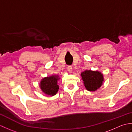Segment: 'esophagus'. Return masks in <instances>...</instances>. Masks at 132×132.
Segmentation results:
<instances>
[{
  "instance_id": "obj_1",
  "label": "esophagus",
  "mask_w": 132,
  "mask_h": 132,
  "mask_svg": "<svg viewBox=\"0 0 132 132\" xmlns=\"http://www.w3.org/2000/svg\"><path fill=\"white\" fill-rule=\"evenodd\" d=\"M68 70L70 72V73H71V72H72V68L71 66H69L68 67Z\"/></svg>"
}]
</instances>
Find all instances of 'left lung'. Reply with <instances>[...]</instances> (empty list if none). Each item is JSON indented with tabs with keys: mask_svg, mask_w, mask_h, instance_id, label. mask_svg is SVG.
Returning a JSON list of instances; mask_svg holds the SVG:
<instances>
[{
	"mask_svg": "<svg viewBox=\"0 0 132 132\" xmlns=\"http://www.w3.org/2000/svg\"><path fill=\"white\" fill-rule=\"evenodd\" d=\"M80 76L86 89L90 92H94L99 89L104 80L103 74L99 71L86 70L81 72Z\"/></svg>",
	"mask_w": 132,
	"mask_h": 132,
	"instance_id": "8db88e82",
	"label": "left lung"
}]
</instances>
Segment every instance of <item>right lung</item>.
I'll return each instance as SVG.
<instances>
[{"label":"right lung","instance_id":"add662e5","mask_svg":"<svg viewBox=\"0 0 132 132\" xmlns=\"http://www.w3.org/2000/svg\"><path fill=\"white\" fill-rule=\"evenodd\" d=\"M60 79V78L58 75H52L43 78L39 84L41 90L49 96H54L58 91V81Z\"/></svg>","mask_w":132,"mask_h":132}]
</instances>
